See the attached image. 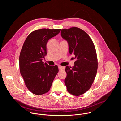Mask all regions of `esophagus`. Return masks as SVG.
<instances>
[{"instance_id": "34e87169", "label": "esophagus", "mask_w": 121, "mask_h": 121, "mask_svg": "<svg viewBox=\"0 0 121 121\" xmlns=\"http://www.w3.org/2000/svg\"><path fill=\"white\" fill-rule=\"evenodd\" d=\"M58 68H59V70H64L65 69V67L61 66V65H59Z\"/></svg>"}]
</instances>
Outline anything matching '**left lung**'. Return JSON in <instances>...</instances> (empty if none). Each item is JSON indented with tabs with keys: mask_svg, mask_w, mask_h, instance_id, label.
Here are the masks:
<instances>
[{
	"mask_svg": "<svg viewBox=\"0 0 121 121\" xmlns=\"http://www.w3.org/2000/svg\"><path fill=\"white\" fill-rule=\"evenodd\" d=\"M62 37L69 45V52L73 54L75 65L65 67V83L68 92L74 96L81 95L91 87L98 69V58L94 44L88 34L78 27L62 29Z\"/></svg>",
	"mask_w": 121,
	"mask_h": 121,
	"instance_id": "8db88e82",
	"label": "left lung"
}]
</instances>
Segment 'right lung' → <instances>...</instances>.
I'll use <instances>...</instances> for the list:
<instances>
[{
  "label": "right lung",
  "mask_w": 121,
  "mask_h": 121,
  "mask_svg": "<svg viewBox=\"0 0 121 121\" xmlns=\"http://www.w3.org/2000/svg\"><path fill=\"white\" fill-rule=\"evenodd\" d=\"M60 30V29L34 30L27 36L22 47L19 57L21 74L27 89L35 95L49 91L58 72L57 65H49L42 60L47 55L48 41Z\"/></svg>",
  "instance_id": "right-lung-1"
}]
</instances>
